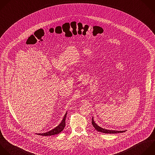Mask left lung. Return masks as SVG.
I'll return each instance as SVG.
<instances>
[{"mask_svg":"<svg viewBox=\"0 0 155 155\" xmlns=\"http://www.w3.org/2000/svg\"><path fill=\"white\" fill-rule=\"evenodd\" d=\"M92 124L93 125V127L95 128V129L98 131H100L101 133H109V134H114V133H124L125 131H116V130H107L105 128H103L100 127H99L94 120V119L92 117Z\"/></svg>","mask_w":155,"mask_h":155,"instance_id":"obj_1","label":"left lung"}]
</instances>
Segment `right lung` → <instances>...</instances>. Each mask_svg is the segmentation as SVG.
<instances>
[{"label": "right lung", "mask_w": 155, "mask_h": 155, "mask_svg": "<svg viewBox=\"0 0 155 155\" xmlns=\"http://www.w3.org/2000/svg\"><path fill=\"white\" fill-rule=\"evenodd\" d=\"M66 115H67V112L66 113L65 115L64 116V117L62 120V121L61 122V123L57 126L55 128L52 129L51 130L47 131L46 133H36L38 135H41V136H52V135H55V134H59L60 133H61L64 128L65 125H66Z\"/></svg>", "instance_id": "1"}]
</instances>
